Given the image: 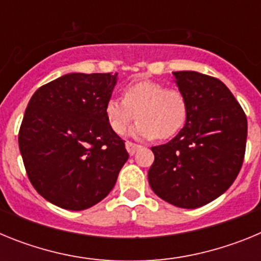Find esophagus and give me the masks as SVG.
I'll list each match as a JSON object with an SVG mask.
<instances>
[{
    "mask_svg": "<svg viewBox=\"0 0 261 261\" xmlns=\"http://www.w3.org/2000/svg\"><path fill=\"white\" fill-rule=\"evenodd\" d=\"M125 147H126V150H128V153H129V155H133V154L136 153V151L138 150V149H140V145H137V144H133V142H125Z\"/></svg>",
    "mask_w": 261,
    "mask_h": 261,
    "instance_id": "obj_1",
    "label": "esophagus"
}]
</instances>
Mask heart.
<instances>
[{"label":"heart","instance_id":"b5f03b06","mask_svg":"<svg viewBox=\"0 0 261 261\" xmlns=\"http://www.w3.org/2000/svg\"><path fill=\"white\" fill-rule=\"evenodd\" d=\"M187 102L179 90L150 80L132 82L124 87L123 99L111 96L106 102L105 114L111 129L123 135L137 117L130 130L137 138L166 140L176 135L187 119Z\"/></svg>","mask_w":261,"mask_h":261}]
</instances>
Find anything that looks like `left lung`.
I'll use <instances>...</instances> for the list:
<instances>
[{"label":"left lung","mask_w":261,"mask_h":261,"mask_svg":"<svg viewBox=\"0 0 261 261\" xmlns=\"http://www.w3.org/2000/svg\"><path fill=\"white\" fill-rule=\"evenodd\" d=\"M187 119L171 141L151 147V190L177 208L196 209L229 190L243 163L247 117L223 82L197 71H172Z\"/></svg>","instance_id":"obj_1"}]
</instances>
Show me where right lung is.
Masks as SVG:
<instances>
[{"label":"right lung","mask_w":261,"mask_h":261,"mask_svg":"<svg viewBox=\"0 0 261 261\" xmlns=\"http://www.w3.org/2000/svg\"><path fill=\"white\" fill-rule=\"evenodd\" d=\"M116 82L117 73H69L30 99L19 150L31 184L53 205L91 208L112 191L128 161L105 114Z\"/></svg>","instance_id":"obj_1"}]
</instances>
